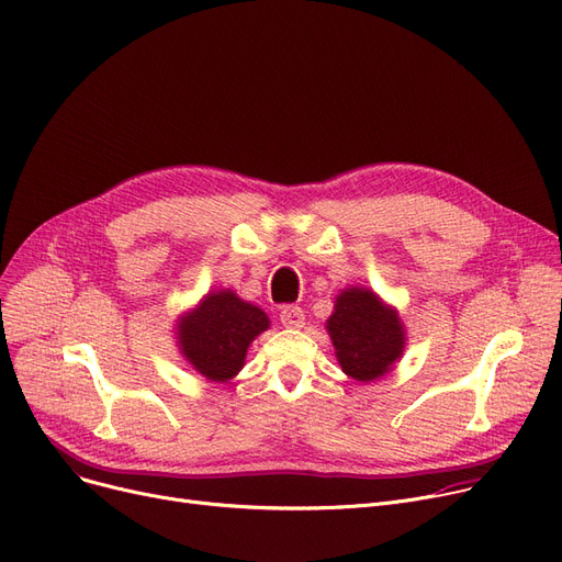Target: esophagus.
Wrapping results in <instances>:
<instances>
[{"instance_id": "1", "label": "esophagus", "mask_w": 562, "mask_h": 562, "mask_svg": "<svg viewBox=\"0 0 562 562\" xmlns=\"http://www.w3.org/2000/svg\"><path fill=\"white\" fill-rule=\"evenodd\" d=\"M280 321L284 328H291V330H301L305 328V312L296 305H289L280 312Z\"/></svg>"}]
</instances>
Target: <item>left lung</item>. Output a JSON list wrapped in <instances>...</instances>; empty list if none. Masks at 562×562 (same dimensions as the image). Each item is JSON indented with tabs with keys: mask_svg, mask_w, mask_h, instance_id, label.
I'll return each instance as SVG.
<instances>
[{
	"mask_svg": "<svg viewBox=\"0 0 562 562\" xmlns=\"http://www.w3.org/2000/svg\"><path fill=\"white\" fill-rule=\"evenodd\" d=\"M326 328L341 371L352 380L373 382L390 373L403 356L405 330L398 312L371 289H344Z\"/></svg>",
	"mask_w": 562,
	"mask_h": 562,
	"instance_id": "obj_1",
	"label": "left lung"
}]
</instances>
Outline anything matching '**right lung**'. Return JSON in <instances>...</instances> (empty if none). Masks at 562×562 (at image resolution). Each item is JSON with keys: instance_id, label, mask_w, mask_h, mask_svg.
<instances>
[{"instance_id": "add662e5", "label": "right lung", "mask_w": 562, "mask_h": 562, "mask_svg": "<svg viewBox=\"0 0 562 562\" xmlns=\"http://www.w3.org/2000/svg\"><path fill=\"white\" fill-rule=\"evenodd\" d=\"M269 326V316L257 305L241 301L229 289H218L206 293L193 312L180 316L177 344L200 375L227 382L244 369L248 346Z\"/></svg>"}]
</instances>
